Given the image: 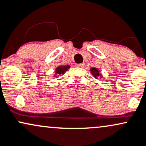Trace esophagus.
I'll return each mask as SVG.
<instances>
[{
	"instance_id": "obj_1",
	"label": "esophagus",
	"mask_w": 146,
	"mask_h": 146,
	"mask_svg": "<svg viewBox=\"0 0 146 146\" xmlns=\"http://www.w3.org/2000/svg\"><path fill=\"white\" fill-rule=\"evenodd\" d=\"M83 66H84L83 63H77V64H76V66L78 67V68H83Z\"/></svg>"
}]
</instances>
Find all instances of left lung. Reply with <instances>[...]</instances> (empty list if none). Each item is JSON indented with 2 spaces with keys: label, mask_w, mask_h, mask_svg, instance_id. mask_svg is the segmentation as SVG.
Instances as JSON below:
<instances>
[{
  "label": "left lung",
  "mask_w": 146,
  "mask_h": 146,
  "mask_svg": "<svg viewBox=\"0 0 146 146\" xmlns=\"http://www.w3.org/2000/svg\"><path fill=\"white\" fill-rule=\"evenodd\" d=\"M90 70H91V72H92V74L94 75L96 78H98V76H100V74H99L100 73H99L98 70L97 68H92V69H90Z\"/></svg>",
  "instance_id": "1"
}]
</instances>
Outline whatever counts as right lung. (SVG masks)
Wrapping results in <instances>:
<instances>
[{"label":"right lung","mask_w":146,"mask_h":146,"mask_svg":"<svg viewBox=\"0 0 146 146\" xmlns=\"http://www.w3.org/2000/svg\"><path fill=\"white\" fill-rule=\"evenodd\" d=\"M70 68V66L68 65H66V66H61L57 67L56 68V74H55L57 75H61V74H63L64 73H66V72Z\"/></svg>","instance_id":"1"}]
</instances>
